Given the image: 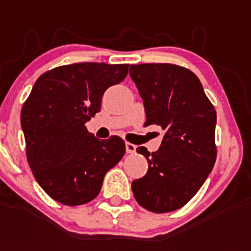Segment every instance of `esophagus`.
Returning a JSON list of instances; mask_svg holds the SVG:
<instances>
[{
	"label": "esophagus",
	"mask_w": 251,
	"mask_h": 251,
	"mask_svg": "<svg viewBox=\"0 0 251 251\" xmlns=\"http://www.w3.org/2000/svg\"><path fill=\"white\" fill-rule=\"evenodd\" d=\"M135 150H137V146L133 145V143H129V142H126V152L134 153L135 152Z\"/></svg>",
	"instance_id": "34e87169"
}]
</instances>
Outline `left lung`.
Masks as SVG:
<instances>
[{"label":"left lung","instance_id":"obj_1","mask_svg":"<svg viewBox=\"0 0 251 251\" xmlns=\"http://www.w3.org/2000/svg\"><path fill=\"white\" fill-rule=\"evenodd\" d=\"M146 110L145 125L164 130L160 149L137 152L149 171L131 183L134 198L143 208L164 214L183 207L201 189L216 161V110L198 76L173 64L130 66Z\"/></svg>","mask_w":251,"mask_h":251}]
</instances>
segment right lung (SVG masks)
Segmentation results:
<instances>
[{"label":"right lung","mask_w":251,"mask_h":251,"mask_svg":"<svg viewBox=\"0 0 251 251\" xmlns=\"http://www.w3.org/2000/svg\"><path fill=\"white\" fill-rule=\"evenodd\" d=\"M129 65L80 62L39 76L22 106L25 156L37 183L57 202L80 206L98 197L104 176L125 155L117 135L99 141L86 122L101 109L106 88L125 79Z\"/></svg>","instance_id":"1"}]
</instances>
